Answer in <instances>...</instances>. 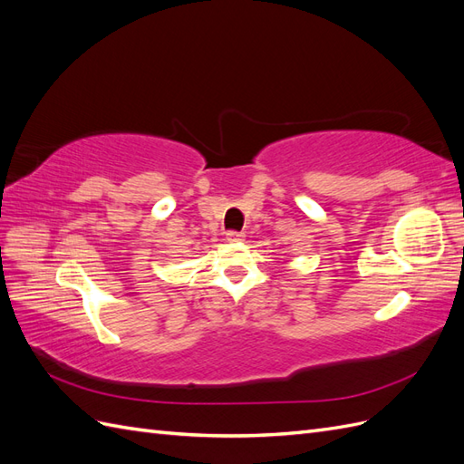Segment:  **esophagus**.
I'll return each mask as SVG.
<instances>
[{
  "instance_id": "1",
  "label": "esophagus",
  "mask_w": 464,
  "mask_h": 464,
  "mask_svg": "<svg viewBox=\"0 0 464 464\" xmlns=\"http://www.w3.org/2000/svg\"><path fill=\"white\" fill-rule=\"evenodd\" d=\"M244 237H246V236H244L242 232H234V230H228V232H227V240H228V242H242Z\"/></svg>"
}]
</instances>
